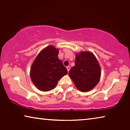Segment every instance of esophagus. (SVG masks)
I'll return each mask as SVG.
<instances>
[{
	"label": "esophagus",
	"mask_w": 130,
	"mask_h": 130,
	"mask_svg": "<svg viewBox=\"0 0 130 130\" xmlns=\"http://www.w3.org/2000/svg\"><path fill=\"white\" fill-rule=\"evenodd\" d=\"M67 69L68 72H69V70H70V67H69V66H68V67H67Z\"/></svg>",
	"instance_id": "obj_1"
}]
</instances>
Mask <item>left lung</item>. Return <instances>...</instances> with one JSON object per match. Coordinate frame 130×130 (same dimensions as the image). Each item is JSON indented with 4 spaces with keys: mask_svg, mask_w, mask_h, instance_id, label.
I'll list each match as a JSON object with an SVG mask.
<instances>
[{
    "mask_svg": "<svg viewBox=\"0 0 130 130\" xmlns=\"http://www.w3.org/2000/svg\"><path fill=\"white\" fill-rule=\"evenodd\" d=\"M69 76L80 91L87 92L93 89L100 81L101 68L93 53H76L75 65L69 70Z\"/></svg>",
    "mask_w": 130,
    "mask_h": 130,
    "instance_id": "8db88e82",
    "label": "left lung"
}]
</instances>
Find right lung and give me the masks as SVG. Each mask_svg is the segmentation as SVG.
I'll list each match as a JSON object with an SVG mask.
<instances>
[{"instance_id": "obj_1", "label": "right lung", "mask_w": 130, "mask_h": 130, "mask_svg": "<svg viewBox=\"0 0 130 130\" xmlns=\"http://www.w3.org/2000/svg\"><path fill=\"white\" fill-rule=\"evenodd\" d=\"M59 49L49 45L39 53L30 68V76L37 88L47 92L56 87L68 70L58 57Z\"/></svg>"}]
</instances>
